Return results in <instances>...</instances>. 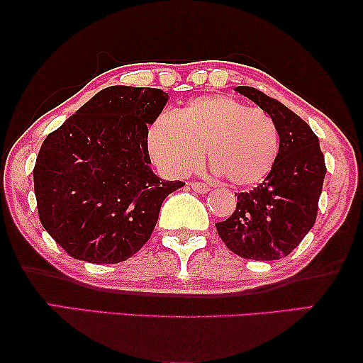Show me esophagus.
Instances as JSON below:
<instances>
[{
    "instance_id": "34e87169",
    "label": "esophagus",
    "mask_w": 363,
    "mask_h": 363,
    "mask_svg": "<svg viewBox=\"0 0 363 363\" xmlns=\"http://www.w3.org/2000/svg\"><path fill=\"white\" fill-rule=\"evenodd\" d=\"M190 186H191L193 190H195L196 193H206V191H210V186H208L206 183H201V182H191Z\"/></svg>"
}]
</instances>
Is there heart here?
I'll list each match as a JSON object with an SVG mask.
<instances>
[{
  "mask_svg": "<svg viewBox=\"0 0 363 363\" xmlns=\"http://www.w3.org/2000/svg\"><path fill=\"white\" fill-rule=\"evenodd\" d=\"M148 150L172 175H188L205 162L231 185L252 186L274 168L279 128L271 113L226 96L196 97L180 112L163 113L148 128Z\"/></svg>",
  "mask_w": 363,
  "mask_h": 363,
  "instance_id": "1",
  "label": "heart"
}]
</instances>
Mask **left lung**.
<instances>
[{"label": "left lung", "instance_id": "obj_1", "mask_svg": "<svg viewBox=\"0 0 363 363\" xmlns=\"http://www.w3.org/2000/svg\"><path fill=\"white\" fill-rule=\"evenodd\" d=\"M236 92L271 113L281 148L264 182L238 193L235 213L216 223V230L228 250L245 259H281L314 226L325 177L324 153L312 128L284 104L255 87L238 86Z\"/></svg>", "mask_w": 363, "mask_h": 363}]
</instances>
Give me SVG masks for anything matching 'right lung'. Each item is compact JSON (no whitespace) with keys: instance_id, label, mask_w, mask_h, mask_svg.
<instances>
[{"instance_id":"1","label":"right lung","mask_w":363,"mask_h":363,"mask_svg":"<svg viewBox=\"0 0 363 363\" xmlns=\"http://www.w3.org/2000/svg\"><path fill=\"white\" fill-rule=\"evenodd\" d=\"M167 101L160 89H102L43 142L33 170L39 220L74 259H128L150 240L163 200L185 185L150 168L148 125Z\"/></svg>"}]
</instances>
